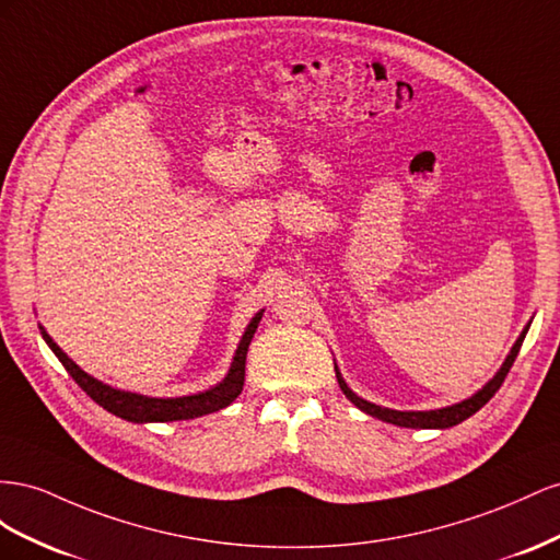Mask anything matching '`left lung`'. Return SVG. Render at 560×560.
Returning a JSON list of instances; mask_svg holds the SVG:
<instances>
[{
	"mask_svg": "<svg viewBox=\"0 0 560 560\" xmlns=\"http://www.w3.org/2000/svg\"><path fill=\"white\" fill-rule=\"evenodd\" d=\"M525 332H528V328H525V330L521 332V338L516 340V345L511 347V354L506 357V361H504V365L500 369V373L494 375L481 392L474 394L471 398H467V401L448 406V408H441V410H429V412H401V410L382 408V406L363 401L361 396H357L354 392H351V389L347 387V382L342 380V375H340L338 371H335V375H338L340 389L345 392V396L349 398V401L354 404L357 408H361L363 412H369V415H373V418L382 420V422H389V424H396V427H412V429H448V427H455V424H459V422H465L467 418H471V415H474L476 410H481V408L490 401V398H492L494 394H498V389L502 387L504 377H506L509 371H511V365H514V361H516V357H518L521 345H523V340H525Z\"/></svg>",
	"mask_w": 560,
	"mask_h": 560,
	"instance_id": "obj_1",
	"label": "left lung"
}]
</instances>
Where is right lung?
<instances>
[{"label": "right lung", "mask_w": 560, "mask_h": 560, "mask_svg": "<svg viewBox=\"0 0 560 560\" xmlns=\"http://www.w3.org/2000/svg\"><path fill=\"white\" fill-rule=\"evenodd\" d=\"M260 318H262V314H255L253 322L248 324L242 342H238V347H236V354H234L228 377L209 392L195 394V396H180V398H150V396H140V394H131V392L112 389L79 369V365L72 359H68L66 351H62L44 330H42V338L46 340V345L51 347L58 361L66 365V371L72 375L77 385L82 387L93 398V401L103 406L107 412L117 415V418L129 420V422H175V420H191V418H201V415L215 412L220 408L230 406L234 398L242 394L244 373H246V351L253 340V332L258 330Z\"/></svg>", "instance_id": "obj_1"}]
</instances>
